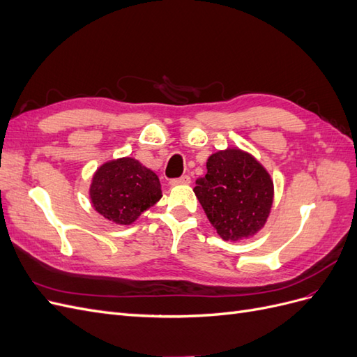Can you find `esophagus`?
Returning a JSON list of instances; mask_svg holds the SVG:
<instances>
[{"instance_id":"obj_1","label":"esophagus","mask_w":357,"mask_h":357,"mask_svg":"<svg viewBox=\"0 0 357 357\" xmlns=\"http://www.w3.org/2000/svg\"><path fill=\"white\" fill-rule=\"evenodd\" d=\"M190 183V177L189 176H181L178 178H172L169 180L171 186H181V185H189Z\"/></svg>"}]
</instances>
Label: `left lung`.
<instances>
[{"mask_svg": "<svg viewBox=\"0 0 357 357\" xmlns=\"http://www.w3.org/2000/svg\"><path fill=\"white\" fill-rule=\"evenodd\" d=\"M210 223L225 241L253 236L264 228L274 201V183L262 164L240 149L207 159V174L193 189Z\"/></svg>", "mask_w": 357, "mask_h": 357, "instance_id": "obj_1", "label": "left lung"}]
</instances>
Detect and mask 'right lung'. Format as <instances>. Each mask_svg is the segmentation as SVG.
<instances>
[{
	"mask_svg": "<svg viewBox=\"0 0 357 357\" xmlns=\"http://www.w3.org/2000/svg\"><path fill=\"white\" fill-rule=\"evenodd\" d=\"M89 197L93 208L117 225L134 223L160 199V181L134 158L109 160L95 171Z\"/></svg>",
	"mask_w": 357,
	"mask_h": 357,
	"instance_id": "1",
	"label": "right lung"
}]
</instances>
